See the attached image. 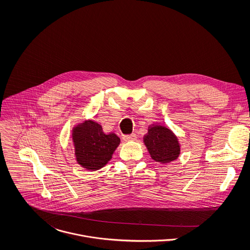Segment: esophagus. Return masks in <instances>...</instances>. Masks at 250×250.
I'll return each instance as SVG.
<instances>
[{
  "label": "esophagus",
  "mask_w": 250,
  "mask_h": 250,
  "mask_svg": "<svg viewBox=\"0 0 250 250\" xmlns=\"http://www.w3.org/2000/svg\"><path fill=\"white\" fill-rule=\"evenodd\" d=\"M123 141L125 142H134L137 140V136L135 134H131V135H127V136H123Z\"/></svg>",
  "instance_id": "1"
}]
</instances>
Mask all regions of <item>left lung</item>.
Masks as SVG:
<instances>
[{
  "label": "left lung",
  "instance_id": "obj_1",
  "mask_svg": "<svg viewBox=\"0 0 250 250\" xmlns=\"http://www.w3.org/2000/svg\"><path fill=\"white\" fill-rule=\"evenodd\" d=\"M143 143L152 160L163 165L177 160L181 153L177 136L168 127L158 123L148 126L147 134L143 136Z\"/></svg>",
  "mask_w": 250,
  "mask_h": 250
}]
</instances>
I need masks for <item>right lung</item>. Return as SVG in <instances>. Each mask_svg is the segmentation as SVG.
<instances>
[{
    "label": "right lung",
    "mask_w": 250,
    "mask_h": 250,
    "mask_svg": "<svg viewBox=\"0 0 250 250\" xmlns=\"http://www.w3.org/2000/svg\"><path fill=\"white\" fill-rule=\"evenodd\" d=\"M71 139L76 162L91 171L104 167L120 144V139L114 133H104L102 126L91 119L76 124Z\"/></svg>",
    "instance_id": "right-lung-1"
}]
</instances>
